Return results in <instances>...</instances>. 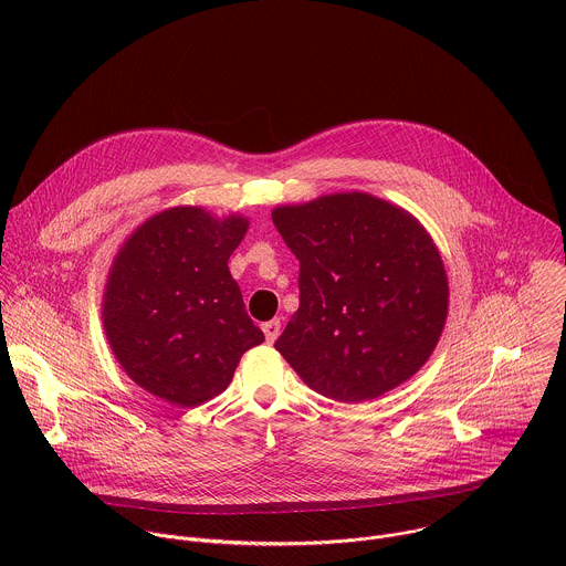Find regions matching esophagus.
Masks as SVG:
<instances>
[{"label":"esophagus","mask_w":566,"mask_h":566,"mask_svg":"<svg viewBox=\"0 0 566 566\" xmlns=\"http://www.w3.org/2000/svg\"><path fill=\"white\" fill-rule=\"evenodd\" d=\"M280 319L275 317V319H269V322H264L262 325V332H264V336H266V343H275L277 340V336H280Z\"/></svg>","instance_id":"34e87169"}]
</instances>
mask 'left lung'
I'll return each mask as SVG.
<instances>
[{
	"mask_svg": "<svg viewBox=\"0 0 566 566\" xmlns=\"http://www.w3.org/2000/svg\"><path fill=\"white\" fill-rule=\"evenodd\" d=\"M300 262V308L275 349L317 394L363 402L412 378L448 317V275L426 228L367 192L273 210Z\"/></svg>",
	"mask_w": 566,
	"mask_h": 566,
	"instance_id": "obj_1",
	"label": "left lung"
}]
</instances>
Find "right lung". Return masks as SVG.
I'll list each match as a JSON object with an SVG mask.
<instances>
[{
  "mask_svg": "<svg viewBox=\"0 0 566 566\" xmlns=\"http://www.w3.org/2000/svg\"><path fill=\"white\" fill-rule=\"evenodd\" d=\"M249 219L197 206L149 217L120 247L103 297L109 347L127 376L172 406L221 394L239 358L264 343L228 260Z\"/></svg>",
  "mask_w": 566,
  "mask_h": 566,
  "instance_id": "1",
  "label": "right lung"
}]
</instances>
